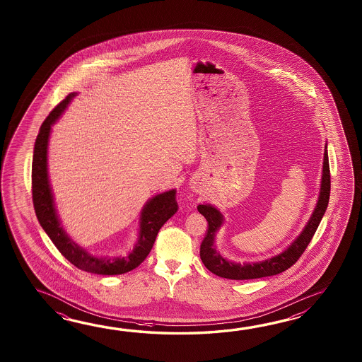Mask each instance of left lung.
<instances>
[{
  "label": "left lung",
  "instance_id": "1",
  "mask_svg": "<svg viewBox=\"0 0 362 362\" xmlns=\"http://www.w3.org/2000/svg\"><path fill=\"white\" fill-rule=\"evenodd\" d=\"M330 167H329V155H327V144L323 153L322 180L320 195L315 204V211L310 216L305 228L300 235L293 240L284 252L269 257L267 260L257 262H233L226 260L220 252L216 251L215 237L217 230L223 223V216L217 208L211 204H199L198 211L206 217L208 223L207 233L200 245V259L204 267L218 277L228 279H255V278L269 277L276 276L293 267L299 260L301 254L305 251L309 242L313 238L318 225L322 220L329 204L330 198Z\"/></svg>",
  "mask_w": 362,
  "mask_h": 362
}]
</instances>
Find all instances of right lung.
Masks as SVG:
<instances>
[{
    "label": "right lung",
    "instance_id": "right-lung-1",
    "mask_svg": "<svg viewBox=\"0 0 362 362\" xmlns=\"http://www.w3.org/2000/svg\"><path fill=\"white\" fill-rule=\"evenodd\" d=\"M76 93H71L49 114L40 128L33 148L32 160V199L39 223L49 238L54 243L71 264L78 269L102 276H116L137 268L150 254L154 246L155 238L164 223L177 212L176 190L162 192L147 202L139 216V242L128 256L119 257H97L78 246L61 226L57 215L54 198L47 175V145L52 132V125L59 119L71 100Z\"/></svg>",
    "mask_w": 362,
    "mask_h": 362
}]
</instances>
